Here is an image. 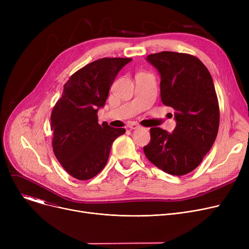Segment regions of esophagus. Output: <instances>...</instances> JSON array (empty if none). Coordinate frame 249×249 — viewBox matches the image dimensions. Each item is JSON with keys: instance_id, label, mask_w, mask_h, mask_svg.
I'll list each match as a JSON object with an SVG mask.
<instances>
[{"instance_id": "esophagus-1", "label": "esophagus", "mask_w": 249, "mask_h": 249, "mask_svg": "<svg viewBox=\"0 0 249 249\" xmlns=\"http://www.w3.org/2000/svg\"><path fill=\"white\" fill-rule=\"evenodd\" d=\"M130 128L131 129H137V128H139L140 126L139 125H137V124H135V123H132V124H130V126H129Z\"/></svg>"}]
</instances>
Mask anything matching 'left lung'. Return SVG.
I'll return each mask as SVG.
<instances>
[{
    "label": "left lung",
    "instance_id": "obj_1",
    "mask_svg": "<svg viewBox=\"0 0 249 249\" xmlns=\"http://www.w3.org/2000/svg\"><path fill=\"white\" fill-rule=\"evenodd\" d=\"M146 60L160 74V98L175 113L172 133L150 129L144 146L147 160L166 174L184 176L211 149L219 129V105L213 78L196 56L173 51L149 54Z\"/></svg>",
    "mask_w": 249,
    "mask_h": 249
}]
</instances>
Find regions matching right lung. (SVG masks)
Instances as JSON below:
<instances>
[{
  "label": "right lung",
  "mask_w": 249,
  "mask_h": 249,
  "mask_svg": "<svg viewBox=\"0 0 249 249\" xmlns=\"http://www.w3.org/2000/svg\"><path fill=\"white\" fill-rule=\"evenodd\" d=\"M132 58H101L74 72L63 86L61 98L51 113L52 147L56 159L71 177L87 180L107 164L113 141L124 128L98 122L109 89L124 65Z\"/></svg>",
  "instance_id": "right-lung-1"
}]
</instances>
